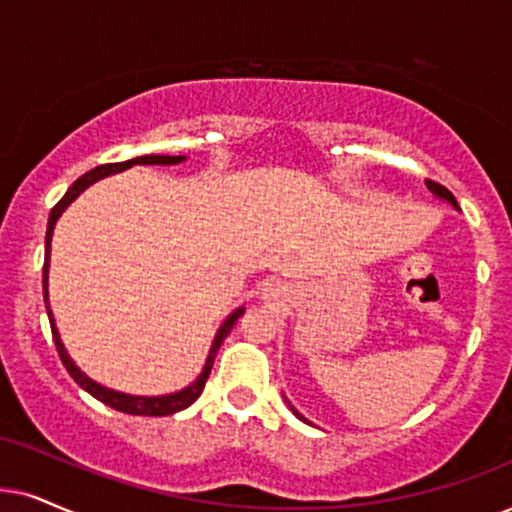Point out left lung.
<instances>
[{
    "label": "left lung",
    "instance_id": "obj_1",
    "mask_svg": "<svg viewBox=\"0 0 512 512\" xmlns=\"http://www.w3.org/2000/svg\"><path fill=\"white\" fill-rule=\"evenodd\" d=\"M426 187H428V189H431V192H433L435 196H440V199H445V201H449V203H452V206L456 208V199H454V194H452V192H449V189H447V187H442V185H440V182H435V180H426ZM292 412H295V414H297V417H299V419H302V421H306V419L302 417V414H299V412L295 410V407H292Z\"/></svg>",
    "mask_w": 512,
    "mask_h": 512
}]
</instances>
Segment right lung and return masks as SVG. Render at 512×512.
<instances>
[{
    "label": "right lung",
    "mask_w": 512,
    "mask_h": 512,
    "mask_svg": "<svg viewBox=\"0 0 512 512\" xmlns=\"http://www.w3.org/2000/svg\"><path fill=\"white\" fill-rule=\"evenodd\" d=\"M185 156H159V154H147V156H135L131 161H124V163H105V166H95L93 170H88L79 177L74 185L67 189L63 199H60L56 206H53L51 215H49V229H46V257H44V302H46V311H49V323H51V332H53V342H56V349H58V356L63 360L65 370L70 372V377L77 381V384L84 388L93 395V398H98L100 403H105L107 407H112V410L117 412H124V414H135V417H168V414H175L180 410H185L194 403L196 398H199L203 386H206V381L210 377V370H213V363H215V356L217 351H220V346L227 335L231 332V327L236 325V320L241 318L243 309H238L231 313V316L224 320V325L220 327V332H217L215 342H213V349H210V356L206 360V367H203L201 377L194 381L192 386H187L185 391L180 393H173V395H161V398H140V395H126V393H117V391H109V388H102L100 384H95L86 377V374H81L77 370V365L72 363L70 356L65 353V346L60 342L58 337V330H56V323H53V316H51V309H49V292H46V278H49V252H51V234H53V227H56V220L60 217V213L70 206V203L77 199V196L84 192L88 185H93L95 180H100V177H105L109 173H117V170H124V168H131L138 163V166H168V163H180Z\"/></svg>",
    "instance_id": "add662e5"
}]
</instances>
